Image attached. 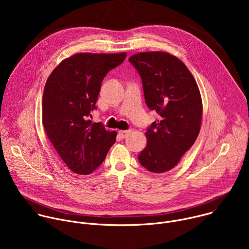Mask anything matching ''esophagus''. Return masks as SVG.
Listing matches in <instances>:
<instances>
[{
    "mask_svg": "<svg viewBox=\"0 0 249 249\" xmlns=\"http://www.w3.org/2000/svg\"><path fill=\"white\" fill-rule=\"evenodd\" d=\"M130 130H125V131H119L118 132V135L120 136V138H122V139H125V138H127L128 136H129V134H130Z\"/></svg>",
    "mask_w": 249,
    "mask_h": 249,
    "instance_id": "1",
    "label": "esophagus"
}]
</instances>
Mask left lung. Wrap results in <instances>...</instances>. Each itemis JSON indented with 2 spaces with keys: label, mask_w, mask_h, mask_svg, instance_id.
<instances>
[{
  "label": "left lung",
  "mask_w": 249,
  "mask_h": 249,
  "mask_svg": "<svg viewBox=\"0 0 249 249\" xmlns=\"http://www.w3.org/2000/svg\"><path fill=\"white\" fill-rule=\"evenodd\" d=\"M139 73L145 101L160 115L147 128V146L139 162L149 171L173 168L193 146L200 132L202 99L187 67L165 52H144L128 60Z\"/></svg>",
  "instance_id": "obj_1"
}]
</instances>
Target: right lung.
I'll return each mask as SVG.
<instances>
[{
    "label": "right lung",
    "instance_id": "1",
    "mask_svg": "<svg viewBox=\"0 0 249 249\" xmlns=\"http://www.w3.org/2000/svg\"><path fill=\"white\" fill-rule=\"evenodd\" d=\"M126 53H79L65 59L49 76L42 97V123L55 150L78 174H89L104 160L116 132L89 120L101 83Z\"/></svg>",
    "mask_w": 249,
    "mask_h": 249
}]
</instances>
